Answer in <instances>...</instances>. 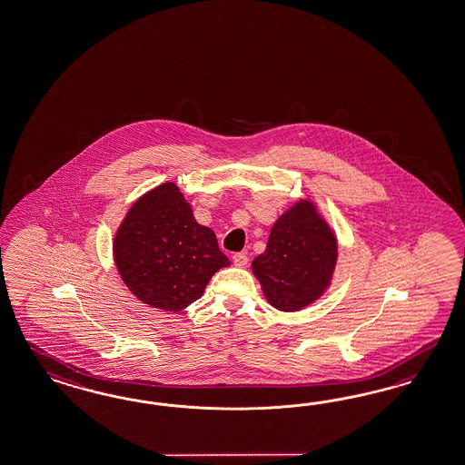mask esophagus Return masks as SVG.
<instances>
[{"mask_svg": "<svg viewBox=\"0 0 465 465\" xmlns=\"http://www.w3.org/2000/svg\"><path fill=\"white\" fill-rule=\"evenodd\" d=\"M250 262V258L244 254V252H234L232 254V262H234V266H238V268H244L246 264Z\"/></svg>", "mask_w": 465, "mask_h": 465, "instance_id": "1", "label": "esophagus"}]
</instances>
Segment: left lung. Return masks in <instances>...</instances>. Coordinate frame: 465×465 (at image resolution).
Returning a JSON list of instances; mask_svg holds the SVG:
<instances>
[{"mask_svg": "<svg viewBox=\"0 0 465 465\" xmlns=\"http://www.w3.org/2000/svg\"><path fill=\"white\" fill-rule=\"evenodd\" d=\"M337 262V241L312 203H298L270 232L252 273L274 309L295 312L321 297Z\"/></svg>", "mask_w": 465, "mask_h": 465, "instance_id": "8db88e82", "label": "left lung"}]
</instances>
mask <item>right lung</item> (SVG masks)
<instances>
[{"label":"right lung","mask_w":465,"mask_h":465,"mask_svg":"<svg viewBox=\"0 0 465 465\" xmlns=\"http://www.w3.org/2000/svg\"><path fill=\"white\" fill-rule=\"evenodd\" d=\"M113 251L133 295L167 312H180L203 297L213 274L229 264L214 231L193 219L191 203L172 182L133 203Z\"/></svg>","instance_id":"obj_1"}]
</instances>
